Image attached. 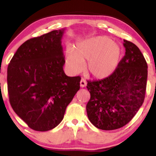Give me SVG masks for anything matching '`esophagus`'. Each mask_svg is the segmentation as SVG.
<instances>
[{
  "mask_svg": "<svg viewBox=\"0 0 156 156\" xmlns=\"http://www.w3.org/2000/svg\"><path fill=\"white\" fill-rule=\"evenodd\" d=\"M87 86V82L86 80H84V79H82L80 81V87H82V88H83V87H85Z\"/></svg>",
  "mask_w": 156,
  "mask_h": 156,
  "instance_id": "34e87169",
  "label": "esophagus"
}]
</instances>
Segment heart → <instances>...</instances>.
<instances>
[{"label":"heart","instance_id":"heart-1","mask_svg":"<svg viewBox=\"0 0 156 156\" xmlns=\"http://www.w3.org/2000/svg\"><path fill=\"white\" fill-rule=\"evenodd\" d=\"M121 49L116 42L104 36H95L76 44L74 50H68L66 63L74 73H80L88 61L87 72L94 77L104 79L113 74L118 67Z\"/></svg>","mask_w":156,"mask_h":156}]
</instances>
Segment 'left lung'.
Segmentation results:
<instances>
[{
	"label": "left lung",
	"mask_w": 156,
	"mask_h": 156,
	"mask_svg": "<svg viewBox=\"0 0 156 156\" xmlns=\"http://www.w3.org/2000/svg\"><path fill=\"white\" fill-rule=\"evenodd\" d=\"M124 57L113 74L99 81H88L91 97L87 116L95 127L111 131L127 124L144 103L148 65L139 48L123 40Z\"/></svg>",
	"instance_id": "obj_1"
}]
</instances>
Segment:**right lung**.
<instances>
[{"mask_svg":"<svg viewBox=\"0 0 156 156\" xmlns=\"http://www.w3.org/2000/svg\"><path fill=\"white\" fill-rule=\"evenodd\" d=\"M66 28L31 38L19 47L8 67L10 105L30 129L47 131L62 121L80 88V76H68L62 38Z\"/></svg>","mask_w":156,"mask_h":156,"instance_id":"add662e5","label":"right lung"}]
</instances>
